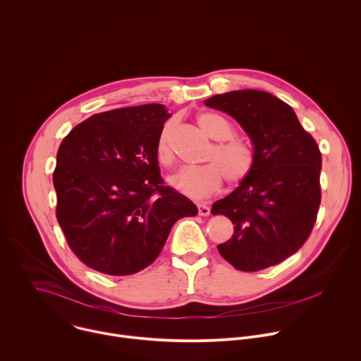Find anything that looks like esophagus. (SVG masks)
Segmentation results:
<instances>
[{
    "label": "esophagus",
    "mask_w": 361,
    "mask_h": 361,
    "mask_svg": "<svg viewBox=\"0 0 361 361\" xmlns=\"http://www.w3.org/2000/svg\"><path fill=\"white\" fill-rule=\"evenodd\" d=\"M197 207H198V216H201V217L210 216V207H209V205H205V204H197Z\"/></svg>",
    "instance_id": "1"
}]
</instances>
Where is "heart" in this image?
Here are the masks:
<instances>
[{
	"mask_svg": "<svg viewBox=\"0 0 361 361\" xmlns=\"http://www.w3.org/2000/svg\"><path fill=\"white\" fill-rule=\"evenodd\" d=\"M198 126L210 138L217 142L210 148L201 167H184L169 178V184L178 192L190 198H205L216 192L223 178L235 185L244 181L254 167V152L241 138L233 137L231 124L214 113H201L197 116ZM174 120L164 123L157 138V157L164 166H171L176 160L171 144Z\"/></svg>",
	"mask_w": 361,
	"mask_h": 361,
	"instance_id": "obj_1",
	"label": "heart"
}]
</instances>
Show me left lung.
Returning a JSON list of instances; mask_svg holds the SVG:
<instances>
[{"label":"left lung","mask_w":361,"mask_h":361,"mask_svg":"<svg viewBox=\"0 0 361 361\" xmlns=\"http://www.w3.org/2000/svg\"><path fill=\"white\" fill-rule=\"evenodd\" d=\"M204 104L227 113L254 147L250 176L213 204L234 224L219 252L240 271H259L293 255L310 235L322 201V152L294 110L260 90L217 94Z\"/></svg>","instance_id":"8db88e82"}]
</instances>
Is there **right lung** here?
<instances>
[{"label": "right lung", "instance_id": "add662e5", "mask_svg": "<svg viewBox=\"0 0 361 361\" xmlns=\"http://www.w3.org/2000/svg\"><path fill=\"white\" fill-rule=\"evenodd\" d=\"M171 114L144 104L94 114L63 140L53 174L57 220L78 259L109 276H130L161 252L174 223L195 204L164 185L157 138Z\"/></svg>", "mask_w": 361, "mask_h": 361}]
</instances>
